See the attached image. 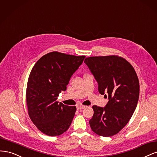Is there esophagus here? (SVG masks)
Listing matches in <instances>:
<instances>
[{"instance_id":"esophagus-1","label":"esophagus","mask_w":157,"mask_h":157,"mask_svg":"<svg viewBox=\"0 0 157 157\" xmlns=\"http://www.w3.org/2000/svg\"><path fill=\"white\" fill-rule=\"evenodd\" d=\"M77 108V109L78 110H80V109H84L85 108V105H78L76 106Z\"/></svg>"}]
</instances>
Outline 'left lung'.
Here are the masks:
<instances>
[{"label":"left lung","mask_w":157,"mask_h":157,"mask_svg":"<svg viewBox=\"0 0 157 157\" xmlns=\"http://www.w3.org/2000/svg\"><path fill=\"white\" fill-rule=\"evenodd\" d=\"M84 63L97 82L100 94L109 100L104 108L93 106L90 128L99 136H112L128 123L137 106L140 94L137 74L127 60L115 55L90 57Z\"/></svg>","instance_id":"8db88e82"}]
</instances>
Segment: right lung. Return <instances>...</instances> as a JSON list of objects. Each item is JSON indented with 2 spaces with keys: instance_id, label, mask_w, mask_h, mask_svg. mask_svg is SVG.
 Listing matches in <instances>:
<instances>
[{
  "instance_id": "obj_1",
  "label": "right lung",
  "mask_w": 157,
  "mask_h": 157,
  "mask_svg": "<svg viewBox=\"0 0 157 157\" xmlns=\"http://www.w3.org/2000/svg\"><path fill=\"white\" fill-rule=\"evenodd\" d=\"M85 58L53 52L44 55L33 67L26 92L28 113L44 134L59 136L71 124L76 107L59 103L57 99L67 90L70 78Z\"/></svg>"
}]
</instances>
